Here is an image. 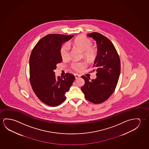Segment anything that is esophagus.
<instances>
[{"mask_svg":"<svg viewBox=\"0 0 149 149\" xmlns=\"http://www.w3.org/2000/svg\"><path fill=\"white\" fill-rule=\"evenodd\" d=\"M74 76H75V78H76V79H77L78 78H79L80 77V75L78 74H75Z\"/></svg>","mask_w":149,"mask_h":149,"instance_id":"1","label":"esophagus"}]
</instances>
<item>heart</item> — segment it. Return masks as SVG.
Returning a JSON list of instances; mask_svg holds the SVG:
<instances>
[{
    "label": "heart",
    "mask_w": 149,
    "mask_h": 149,
    "mask_svg": "<svg viewBox=\"0 0 149 149\" xmlns=\"http://www.w3.org/2000/svg\"><path fill=\"white\" fill-rule=\"evenodd\" d=\"M71 45L78 50L83 52V56L88 61H94L97 55L96 48L93 47V42L88 38L80 36L76 38L71 43ZM60 54L64 61H68L71 57L70 47L68 43H65L61 47ZM86 67V64L83 61L73 62L71 64V68L74 71L80 72Z\"/></svg>",
    "instance_id": "1"
}]
</instances>
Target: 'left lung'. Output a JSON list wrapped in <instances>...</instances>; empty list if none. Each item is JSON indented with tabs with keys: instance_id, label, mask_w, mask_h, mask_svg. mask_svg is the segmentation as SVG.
Returning a JSON list of instances; mask_svg holds the SVG:
<instances>
[{
	"instance_id": "1",
	"label": "left lung",
	"mask_w": 149,
	"mask_h": 149,
	"mask_svg": "<svg viewBox=\"0 0 149 149\" xmlns=\"http://www.w3.org/2000/svg\"><path fill=\"white\" fill-rule=\"evenodd\" d=\"M87 36L97 42V55L93 65L95 68L93 71H97V78L90 81L86 76H82L85 84L81 90L89 102L101 104L108 99L116 89L120 74V59L113 44L108 38L96 32Z\"/></svg>"
}]
</instances>
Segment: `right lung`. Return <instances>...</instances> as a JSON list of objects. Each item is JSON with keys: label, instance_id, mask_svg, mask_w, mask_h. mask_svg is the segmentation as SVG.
I'll return each mask as SVG.
<instances>
[{"label": "right lung", "instance_id": "obj_1", "mask_svg": "<svg viewBox=\"0 0 149 149\" xmlns=\"http://www.w3.org/2000/svg\"><path fill=\"white\" fill-rule=\"evenodd\" d=\"M73 35L50 34L41 39L36 45L29 58V80L36 95L41 102L51 107L61 104L66 100L75 79L66 73L63 78L55 75L56 65L61 63L60 50L62 45Z\"/></svg>", "mask_w": 149, "mask_h": 149}]
</instances>
